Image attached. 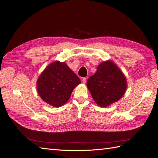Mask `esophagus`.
Instances as JSON below:
<instances>
[{
	"label": "esophagus",
	"instance_id": "34e87169",
	"mask_svg": "<svg viewBox=\"0 0 158 158\" xmlns=\"http://www.w3.org/2000/svg\"><path fill=\"white\" fill-rule=\"evenodd\" d=\"M82 82H83V83H84V84H85V82H86V78H85V77L82 78Z\"/></svg>",
	"mask_w": 158,
	"mask_h": 158
}]
</instances>
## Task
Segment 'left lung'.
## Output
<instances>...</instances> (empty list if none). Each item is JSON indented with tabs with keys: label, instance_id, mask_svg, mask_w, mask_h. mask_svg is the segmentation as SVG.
Instances as JSON below:
<instances>
[{
	"label": "left lung",
	"instance_id": "left-lung-1",
	"mask_svg": "<svg viewBox=\"0 0 158 158\" xmlns=\"http://www.w3.org/2000/svg\"><path fill=\"white\" fill-rule=\"evenodd\" d=\"M87 87L99 106L107 107L120 99L127 87V79L111 60L104 61L87 81Z\"/></svg>",
	"mask_w": 158,
	"mask_h": 158
}]
</instances>
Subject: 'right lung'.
I'll list each match as a JSON object with an SVG mask.
<instances>
[{"mask_svg":"<svg viewBox=\"0 0 158 158\" xmlns=\"http://www.w3.org/2000/svg\"><path fill=\"white\" fill-rule=\"evenodd\" d=\"M81 81L65 63L55 61L42 72L37 81L41 98L51 106L59 107L69 101L74 88Z\"/></svg>","mask_w":158,"mask_h":158,"instance_id":"add662e5","label":"right lung"}]
</instances>
